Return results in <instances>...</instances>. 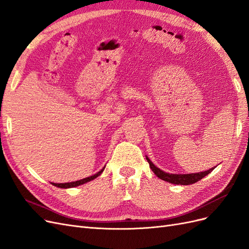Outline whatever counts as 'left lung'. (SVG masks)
Instances as JSON below:
<instances>
[{"instance_id":"obj_1","label":"left lung","mask_w":249,"mask_h":249,"mask_svg":"<svg viewBox=\"0 0 249 249\" xmlns=\"http://www.w3.org/2000/svg\"><path fill=\"white\" fill-rule=\"evenodd\" d=\"M146 160L149 164V167L152 168V170L154 171V173L158 178L165 180V182H168V183L175 184V185H191V184L196 183L202 178L208 176L210 172H212L216 167L215 166L209 170L196 172V173H187V175H182V173H180V175H177V173H167V172L161 170L160 168H158L156 165L148 159L147 156H146Z\"/></svg>"}]
</instances>
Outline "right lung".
Listing matches in <instances>:
<instances>
[{"instance_id": "add662e5", "label": "right lung", "mask_w": 249, "mask_h": 249, "mask_svg": "<svg viewBox=\"0 0 249 249\" xmlns=\"http://www.w3.org/2000/svg\"><path fill=\"white\" fill-rule=\"evenodd\" d=\"M104 169H105V167H104V168H102L99 172H96L95 175H93V176H91V177L85 178H83V179H80V180H76V182L64 183V184H56V183H52V185H54V186H56V187H58V188H64V189H67V188H73V187H77V186H80V185L85 184V183H87V182H90V180H92V179H94L95 178H97L99 176H101V175H102V172L104 171Z\"/></svg>"}]
</instances>
